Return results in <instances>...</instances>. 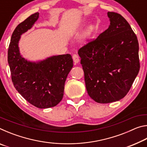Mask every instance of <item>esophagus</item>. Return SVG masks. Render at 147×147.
Listing matches in <instances>:
<instances>
[{
  "instance_id": "obj_1",
  "label": "esophagus",
  "mask_w": 147,
  "mask_h": 147,
  "mask_svg": "<svg viewBox=\"0 0 147 147\" xmlns=\"http://www.w3.org/2000/svg\"><path fill=\"white\" fill-rule=\"evenodd\" d=\"M73 59L74 63H78L79 61H80V59H79V57L77 55V54H73Z\"/></svg>"
}]
</instances>
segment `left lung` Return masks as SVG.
<instances>
[{
  "mask_svg": "<svg viewBox=\"0 0 147 147\" xmlns=\"http://www.w3.org/2000/svg\"><path fill=\"white\" fill-rule=\"evenodd\" d=\"M108 16V28L78 52L89 96L101 104L124 98L140 69L138 40L130 25L117 13Z\"/></svg>",
  "mask_w": 147,
  "mask_h": 147,
  "instance_id": "1",
  "label": "left lung"
}]
</instances>
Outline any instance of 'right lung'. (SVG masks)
<instances>
[{
    "label": "right lung",
    "mask_w": 147,
    "mask_h": 147,
    "mask_svg": "<svg viewBox=\"0 0 147 147\" xmlns=\"http://www.w3.org/2000/svg\"><path fill=\"white\" fill-rule=\"evenodd\" d=\"M39 18V13L31 15L17 26L12 34L8 51L11 80L16 90L38 108L56 106L62 100L64 86L73 67L70 54L53 56L38 62H31L19 53L21 36L30 29Z\"/></svg>",
    "instance_id": "obj_1"
}]
</instances>
